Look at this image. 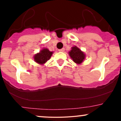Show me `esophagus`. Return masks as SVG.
I'll return each instance as SVG.
<instances>
[{
  "instance_id": "34e87169",
  "label": "esophagus",
  "mask_w": 121,
  "mask_h": 121,
  "mask_svg": "<svg viewBox=\"0 0 121 121\" xmlns=\"http://www.w3.org/2000/svg\"><path fill=\"white\" fill-rule=\"evenodd\" d=\"M65 51V48H62V49H60L59 50V51H60V52H64V51Z\"/></svg>"
}]
</instances>
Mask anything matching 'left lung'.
Wrapping results in <instances>:
<instances>
[{"instance_id": "obj_1", "label": "left lung", "mask_w": 121, "mask_h": 121, "mask_svg": "<svg viewBox=\"0 0 121 121\" xmlns=\"http://www.w3.org/2000/svg\"><path fill=\"white\" fill-rule=\"evenodd\" d=\"M69 56L73 59V61L76 63L81 64L85 59V55L82 51L77 47H73L72 50L69 52Z\"/></svg>"}]
</instances>
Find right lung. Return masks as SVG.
Returning <instances> with one entry per match:
<instances>
[{
	"label": "right lung",
	"mask_w": 121,
	"mask_h": 121,
	"mask_svg": "<svg viewBox=\"0 0 121 121\" xmlns=\"http://www.w3.org/2000/svg\"><path fill=\"white\" fill-rule=\"evenodd\" d=\"M53 52L50 51L47 48H44L40 51L39 53H37L34 56V60L37 63L43 64L51 58Z\"/></svg>",
	"instance_id": "obj_1"
}]
</instances>
